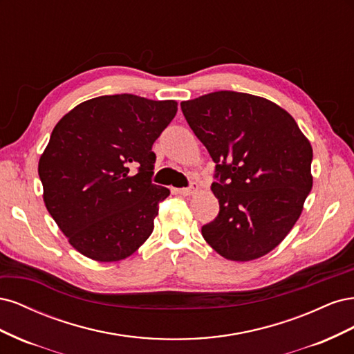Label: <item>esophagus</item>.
<instances>
[{"instance_id":"obj_1","label":"esophagus","mask_w":354,"mask_h":354,"mask_svg":"<svg viewBox=\"0 0 354 354\" xmlns=\"http://www.w3.org/2000/svg\"><path fill=\"white\" fill-rule=\"evenodd\" d=\"M196 189H198L196 183H192L190 187H181V189H174V190H176V194H178V195L189 196V195H194L195 192H196Z\"/></svg>"}]
</instances>
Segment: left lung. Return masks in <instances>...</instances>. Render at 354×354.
Returning a JSON list of instances; mask_svg holds the SVG:
<instances>
[{
	"mask_svg": "<svg viewBox=\"0 0 354 354\" xmlns=\"http://www.w3.org/2000/svg\"><path fill=\"white\" fill-rule=\"evenodd\" d=\"M180 106L216 162L211 190L220 211L202 226L203 239L233 261L270 252L312 190L310 142L291 115L259 95L216 91Z\"/></svg>",
	"mask_w": 354,
	"mask_h": 354,
	"instance_id": "obj_1",
	"label": "left lung"
}]
</instances>
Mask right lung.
<instances>
[{"label": "right lung", "instance_id": "1", "mask_svg": "<svg viewBox=\"0 0 354 354\" xmlns=\"http://www.w3.org/2000/svg\"><path fill=\"white\" fill-rule=\"evenodd\" d=\"M176 113L174 100L100 95L55 127L38 174L50 216L82 255L120 261L151 236L169 195L152 183V146Z\"/></svg>", "mask_w": 354, "mask_h": 354}]
</instances>
